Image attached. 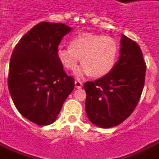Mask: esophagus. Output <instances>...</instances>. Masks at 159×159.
<instances>
[{"mask_svg":"<svg viewBox=\"0 0 159 159\" xmlns=\"http://www.w3.org/2000/svg\"><path fill=\"white\" fill-rule=\"evenodd\" d=\"M82 86H83V83L80 80H75V87H77V88H81Z\"/></svg>","mask_w":159,"mask_h":159,"instance_id":"34e87169","label":"esophagus"}]
</instances>
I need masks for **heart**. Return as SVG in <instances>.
<instances>
[{
  "mask_svg": "<svg viewBox=\"0 0 159 159\" xmlns=\"http://www.w3.org/2000/svg\"><path fill=\"white\" fill-rule=\"evenodd\" d=\"M70 46H59L57 60L66 70L73 71L80 62L78 76L90 75L101 78L112 72L119 55V44L111 36L81 33L71 38Z\"/></svg>",
  "mask_w": 159,
  "mask_h": 159,
  "instance_id": "1",
  "label": "heart"
}]
</instances>
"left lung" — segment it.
Returning a JSON list of instances; mask_svg holds the SVG:
<instances>
[{
    "label": "left lung",
    "instance_id": "8db88e82",
    "mask_svg": "<svg viewBox=\"0 0 159 159\" xmlns=\"http://www.w3.org/2000/svg\"><path fill=\"white\" fill-rule=\"evenodd\" d=\"M145 72L139 45L122 35L121 56L112 72L84 84L88 119L101 128H111L125 121L139 102Z\"/></svg>",
    "mask_w": 159,
    "mask_h": 159
}]
</instances>
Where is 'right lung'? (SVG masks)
<instances>
[{
    "instance_id": "obj_1",
    "label": "right lung",
    "mask_w": 159,
    "mask_h": 159,
    "mask_svg": "<svg viewBox=\"0 0 159 159\" xmlns=\"http://www.w3.org/2000/svg\"><path fill=\"white\" fill-rule=\"evenodd\" d=\"M70 31L62 22H40L19 40L10 57L7 86L13 102L22 116L40 126L55 122L74 88V79L57 57L58 44Z\"/></svg>"
}]
</instances>
